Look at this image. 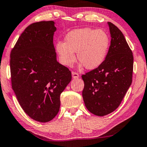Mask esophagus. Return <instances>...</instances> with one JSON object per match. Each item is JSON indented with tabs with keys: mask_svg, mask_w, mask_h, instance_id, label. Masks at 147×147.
<instances>
[{
	"mask_svg": "<svg viewBox=\"0 0 147 147\" xmlns=\"http://www.w3.org/2000/svg\"><path fill=\"white\" fill-rule=\"evenodd\" d=\"M72 78H74V79H77V78H78L80 77L79 74H78V73H76V72L75 71H72Z\"/></svg>",
	"mask_w": 147,
	"mask_h": 147,
	"instance_id": "esophagus-1",
	"label": "esophagus"
}]
</instances>
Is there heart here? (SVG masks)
<instances>
[{
	"instance_id": "heart-1",
	"label": "heart",
	"mask_w": 147,
	"mask_h": 147,
	"mask_svg": "<svg viewBox=\"0 0 147 147\" xmlns=\"http://www.w3.org/2000/svg\"><path fill=\"white\" fill-rule=\"evenodd\" d=\"M110 45V38L101 29L82 28L69 32L65 43L58 42L56 51L64 65L70 67L76 61V55L87 69H94L101 65L105 59Z\"/></svg>"
}]
</instances>
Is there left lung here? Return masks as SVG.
<instances>
[{"label": "left lung", "mask_w": 147, "mask_h": 147, "mask_svg": "<svg viewBox=\"0 0 147 147\" xmlns=\"http://www.w3.org/2000/svg\"><path fill=\"white\" fill-rule=\"evenodd\" d=\"M111 43L99 67L82 76V96L91 113L103 116L114 111L131 85L133 55L121 31L108 22Z\"/></svg>", "instance_id": "obj_1"}]
</instances>
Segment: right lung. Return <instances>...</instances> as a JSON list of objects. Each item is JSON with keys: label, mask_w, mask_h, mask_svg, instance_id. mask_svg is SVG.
I'll return each instance as SVG.
<instances>
[{"label": "right lung", "mask_w": 147, "mask_h": 147, "mask_svg": "<svg viewBox=\"0 0 147 147\" xmlns=\"http://www.w3.org/2000/svg\"><path fill=\"white\" fill-rule=\"evenodd\" d=\"M54 22L40 21L26 28L11 52L12 88L28 116L51 120L60 107V95L71 80L67 67L56 60Z\"/></svg>", "instance_id": "1"}]
</instances>
